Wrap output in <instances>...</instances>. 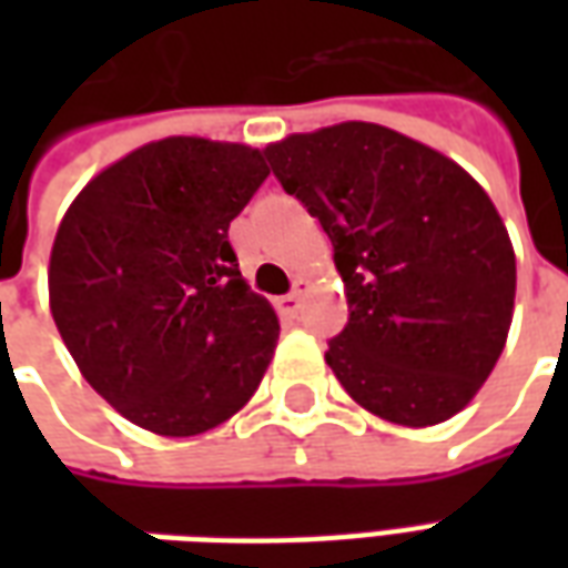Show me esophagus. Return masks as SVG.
Listing matches in <instances>:
<instances>
[{"label": "esophagus", "mask_w": 568, "mask_h": 568, "mask_svg": "<svg viewBox=\"0 0 568 568\" xmlns=\"http://www.w3.org/2000/svg\"><path fill=\"white\" fill-rule=\"evenodd\" d=\"M307 288H310L307 280H297L295 292H292V295H285L283 301H280V310H283V313H288V316H295L297 310H301V301H304V295H307Z\"/></svg>", "instance_id": "obj_1"}]
</instances>
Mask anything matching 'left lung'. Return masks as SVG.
<instances>
[{
	"instance_id": "obj_1",
	"label": "left lung",
	"mask_w": 568,
	"mask_h": 568,
	"mask_svg": "<svg viewBox=\"0 0 568 568\" xmlns=\"http://www.w3.org/2000/svg\"><path fill=\"white\" fill-rule=\"evenodd\" d=\"M273 175L316 215L349 304L325 353L374 417H456L496 368L514 316L511 236L484 187L398 130L344 121L267 149Z\"/></svg>"
}]
</instances>
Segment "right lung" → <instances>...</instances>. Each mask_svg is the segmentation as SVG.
I'll return each instance as SVG.
<instances>
[{
    "instance_id": "add662e5",
    "label": "right lung",
    "mask_w": 568,
    "mask_h": 568,
    "mask_svg": "<svg viewBox=\"0 0 568 568\" xmlns=\"http://www.w3.org/2000/svg\"><path fill=\"white\" fill-rule=\"evenodd\" d=\"M243 142L166 136L109 163L57 227L48 297L81 377L133 426L191 438L246 405L280 320L227 227L267 179Z\"/></svg>"
}]
</instances>
